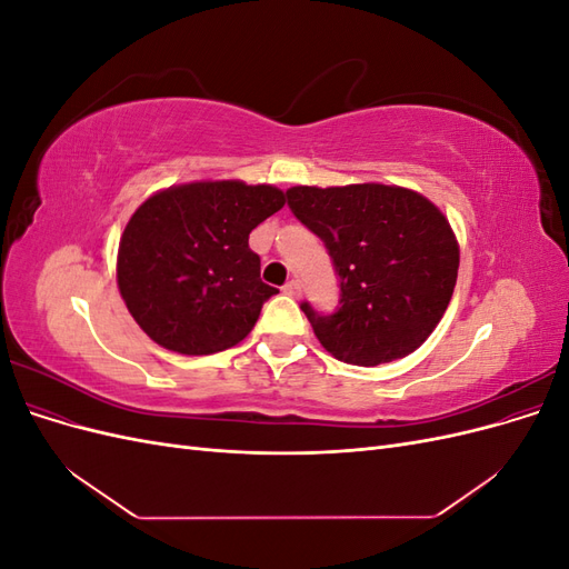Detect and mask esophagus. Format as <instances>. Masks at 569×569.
Instances as JSON below:
<instances>
[{
    "mask_svg": "<svg viewBox=\"0 0 569 569\" xmlns=\"http://www.w3.org/2000/svg\"><path fill=\"white\" fill-rule=\"evenodd\" d=\"M282 289H284V295H289V297H299L301 295V282L299 280H289Z\"/></svg>",
    "mask_w": 569,
    "mask_h": 569,
    "instance_id": "obj_1",
    "label": "esophagus"
}]
</instances>
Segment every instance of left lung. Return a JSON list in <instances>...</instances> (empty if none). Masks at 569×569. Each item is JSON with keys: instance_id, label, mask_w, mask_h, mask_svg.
Returning <instances> with one entry per match:
<instances>
[{"instance_id": "1", "label": "left lung", "mask_w": 569, "mask_h": 569, "mask_svg": "<svg viewBox=\"0 0 569 569\" xmlns=\"http://www.w3.org/2000/svg\"><path fill=\"white\" fill-rule=\"evenodd\" d=\"M287 206L332 258L339 306L301 311L322 347L372 368L416 351L449 308L458 242L449 220L418 192L389 184L291 187Z\"/></svg>"}]
</instances>
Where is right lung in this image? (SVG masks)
Returning a JSON list of instances; mask_svg holds the SVG:
<instances>
[{"label":"right lung","mask_w":569,"mask_h":569,"mask_svg":"<svg viewBox=\"0 0 569 569\" xmlns=\"http://www.w3.org/2000/svg\"><path fill=\"white\" fill-rule=\"evenodd\" d=\"M284 206L270 184L189 182L149 197L118 247V289L163 349L184 356L242 341L278 289L261 280L249 234Z\"/></svg>","instance_id":"right-lung-1"}]
</instances>
